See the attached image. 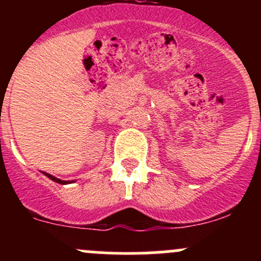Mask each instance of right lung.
I'll list each match as a JSON object with an SVG mask.
<instances>
[{"instance_id":"obj_1","label":"right lung","mask_w":261,"mask_h":261,"mask_svg":"<svg viewBox=\"0 0 261 261\" xmlns=\"http://www.w3.org/2000/svg\"><path fill=\"white\" fill-rule=\"evenodd\" d=\"M41 173H43L44 175H46V177H48V178H50V179H51V180L57 181V183H59V184H69V183H74V181H75V180H62V179H58V178L53 177L51 174H48V173H45V172H41Z\"/></svg>"}]
</instances>
